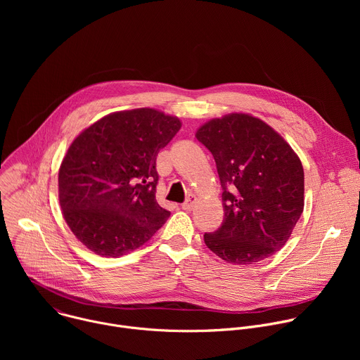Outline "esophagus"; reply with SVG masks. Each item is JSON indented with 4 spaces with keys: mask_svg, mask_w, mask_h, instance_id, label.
Returning a JSON list of instances; mask_svg holds the SVG:
<instances>
[{
    "mask_svg": "<svg viewBox=\"0 0 360 360\" xmlns=\"http://www.w3.org/2000/svg\"><path fill=\"white\" fill-rule=\"evenodd\" d=\"M195 202H196V196L189 195V196L186 198V200L182 203V210H185V211H191V210L193 208Z\"/></svg>",
    "mask_w": 360,
    "mask_h": 360,
    "instance_id": "obj_1",
    "label": "esophagus"
}]
</instances>
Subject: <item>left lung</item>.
I'll use <instances>...</instances> for the list:
<instances>
[{
	"label": "left lung",
	"instance_id": "1",
	"mask_svg": "<svg viewBox=\"0 0 360 360\" xmlns=\"http://www.w3.org/2000/svg\"><path fill=\"white\" fill-rule=\"evenodd\" d=\"M196 139L215 160L225 212L222 225L203 235L205 245L229 264L269 258L303 212L300 160L268 124L246 114L207 122Z\"/></svg>",
	"mask_w": 360,
	"mask_h": 360
}]
</instances>
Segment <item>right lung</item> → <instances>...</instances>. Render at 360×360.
Returning <instances> with one entry per match:
<instances>
[{"label": "right lung", "instance_id": "obj_1", "mask_svg": "<svg viewBox=\"0 0 360 360\" xmlns=\"http://www.w3.org/2000/svg\"><path fill=\"white\" fill-rule=\"evenodd\" d=\"M181 121L152 108L107 115L68 148L58 174L60 205L92 252L118 258L149 240L169 218L157 199V157Z\"/></svg>", "mask_w": 360, "mask_h": 360}]
</instances>
